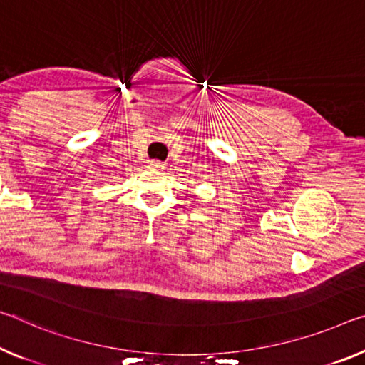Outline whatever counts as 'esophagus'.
<instances>
[{"mask_svg":"<svg viewBox=\"0 0 365 365\" xmlns=\"http://www.w3.org/2000/svg\"><path fill=\"white\" fill-rule=\"evenodd\" d=\"M162 167H164V165H162L159 160H151V162H149V169H153V170H160Z\"/></svg>","mask_w":365,"mask_h":365,"instance_id":"1","label":"esophagus"}]
</instances>
